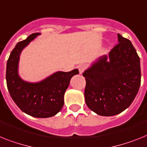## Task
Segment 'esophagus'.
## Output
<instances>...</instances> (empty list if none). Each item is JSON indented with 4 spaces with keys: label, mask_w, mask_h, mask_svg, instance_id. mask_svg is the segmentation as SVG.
Wrapping results in <instances>:
<instances>
[{
    "label": "esophagus",
    "mask_w": 147,
    "mask_h": 147,
    "mask_svg": "<svg viewBox=\"0 0 147 147\" xmlns=\"http://www.w3.org/2000/svg\"><path fill=\"white\" fill-rule=\"evenodd\" d=\"M86 69H87V66H85L84 64H81V65H79V66H78V70H79V72L81 74L83 73Z\"/></svg>",
    "instance_id": "esophagus-1"
}]
</instances>
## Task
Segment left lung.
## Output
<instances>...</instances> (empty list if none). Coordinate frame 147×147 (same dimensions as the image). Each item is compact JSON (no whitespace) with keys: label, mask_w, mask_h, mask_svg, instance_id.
Listing matches in <instances>:
<instances>
[{"label":"left lung","mask_w":147,"mask_h":147,"mask_svg":"<svg viewBox=\"0 0 147 147\" xmlns=\"http://www.w3.org/2000/svg\"><path fill=\"white\" fill-rule=\"evenodd\" d=\"M119 42L83 73L85 102L101 116H113L129 108L140 85V57L129 39L118 34Z\"/></svg>","instance_id":"1"}]
</instances>
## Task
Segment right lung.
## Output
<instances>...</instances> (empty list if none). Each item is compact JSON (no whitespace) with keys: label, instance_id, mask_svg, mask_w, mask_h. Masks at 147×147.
Segmentation results:
<instances>
[{"label":"right lung","instance_id":"add662e5","mask_svg":"<svg viewBox=\"0 0 147 147\" xmlns=\"http://www.w3.org/2000/svg\"><path fill=\"white\" fill-rule=\"evenodd\" d=\"M39 34H31L16 45L7 60L6 79L11 97L22 111L34 117L46 118L55 116L62 109L64 93L70 79L79 71L78 69L57 71L39 83L22 81L18 75L19 55L22 49Z\"/></svg>","mask_w":147,"mask_h":147}]
</instances>
